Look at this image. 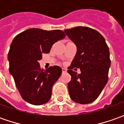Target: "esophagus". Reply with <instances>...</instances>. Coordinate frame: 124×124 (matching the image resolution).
<instances>
[{
	"label": "esophagus",
	"mask_w": 124,
	"mask_h": 124,
	"mask_svg": "<svg viewBox=\"0 0 124 124\" xmlns=\"http://www.w3.org/2000/svg\"><path fill=\"white\" fill-rule=\"evenodd\" d=\"M67 72L66 69H65V68H62V72H63V73H65V72Z\"/></svg>",
	"instance_id": "esophagus-1"
}]
</instances>
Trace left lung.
<instances>
[{
	"instance_id": "8db88e82",
	"label": "left lung",
	"mask_w": 124,
	"mask_h": 124,
	"mask_svg": "<svg viewBox=\"0 0 124 124\" xmlns=\"http://www.w3.org/2000/svg\"><path fill=\"white\" fill-rule=\"evenodd\" d=\"M64 31L77 45V53L68 70L71 75L68 84L70 97L81 104L92 103L99 96L108 80L109 48L103 36L92 28L79 26ZM74 67L80 68V74L72 70Z\"/></svg>"
}]
</instances>
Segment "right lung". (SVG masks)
I'll use <instances>...</instances> for the list:
<instances>
[{
    "label": "right lung",
    "mask_w": 124,
    "mask_h": 124,
    "mask_svg": "<svg viewBox=\"0 0 124 124\" xmlns=\"http://www.w3.org/2000/svg\"><path fill=\"white\" fill-rule=\"evenodd\" d=\"M60 30L31 28L13 39L8 53L9 72L21 97L32 105H42L51 98L54 83L61 75L59 66L42 70L39 61L43 53L50 52L54 43L65 38Z\"/></svg>",
    "instance_id": "obj_1"
}]
</instances>
